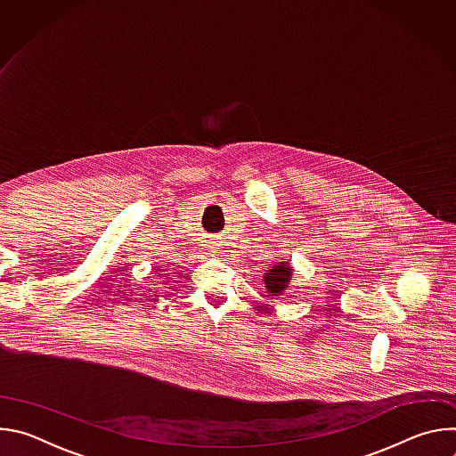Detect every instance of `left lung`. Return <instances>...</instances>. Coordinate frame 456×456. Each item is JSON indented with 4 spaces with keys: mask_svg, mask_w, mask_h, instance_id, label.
<instances>
[{
    "mask_svg": "<svg viewBox=\"0 0 456 456\" xmlns=\"http://www.w3.org/2000/svg\"><path fill=\"white\" fill-rule=\"evenodd\" d=\"M292 267L289 264H283L280 262L278 265L271 267L265 276H264V283H265V289L271 296H281L283 290L289 287L290 283V278H292Z\"/></svg>",
    "mask_w": 456,
    "mask_h": 456,
    "instance_id": "left-lung-1",
    "label": "left lung"
}]
</instances>
